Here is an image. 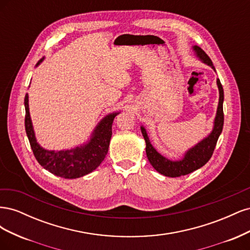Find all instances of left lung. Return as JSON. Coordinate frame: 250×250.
<instances>
[{"mask_svg": "<svg viewBox=\"0 0 250 250\" xmlns=\"http://www.w3.org/2000/svg\"><path fill=\"white\" fill-rule=\"evenodd\" d=\"M193 50L196 52V55L201 60L203 63H207L211 69L215 70V66L211 62L210 58L207 55L201 48L194 46ZM217 85L219 89V103L216 118L214 121V127L211 132L208 135L206 139H203L199 142L197 145H195L191 149H188L185 153L184 158L180 161H170L166 158L162 154H160L151 145L150 140L147 135V131L145 128L141 126V130L143 137L146 142V154L150 164L152 167L158 172L168 177H179L183 175H187L188 173L201 168L202 166L206 165L209 158L213 155V152L216 147L217 141L219 135L222 132L223 123H224V115H223V100H224V93L221 82L217 79Z\"/></svg>", "mask_w": 250, "mask_h": 250, "instance_id": "obj_1", "label": "left lung"}]
</instances>
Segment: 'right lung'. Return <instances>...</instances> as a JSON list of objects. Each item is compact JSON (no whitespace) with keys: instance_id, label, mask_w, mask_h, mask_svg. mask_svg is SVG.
Instances as JSON below:
<instances>
[{"instance_id":"right-lung-1","label":"right lung","mask_w":250,"mask_h":250,"mask_svg":"<svg viewBox=\"0 0 250 250\" xmlns=\"http://www.w3.org/2000/svg\"><path fill=\"white\" fill-rule=\"evenodd\" d=\"M43 60L42 58L36 66ZM28 94L25 96V128L30 146L39 164L52 174L63 178H78L86 175L99 167L108 152L109 142L112 134V122L119 112L109 113L103 118L90 137V140L79 147L67 150H46L40 146L30 118Z\"/></svg>"}]
</instances>
